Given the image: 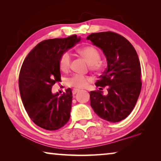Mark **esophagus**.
<instances>
[{
    "instance_id": "1",
    "label": "esophagus",
    "mask_w": 161,
    "mask_h": 161,
    "mask_svg": "<svg viewBox=\"0 0 161 161\" xmlns=\"http://www.w3.org/2000/svg\"><path fill=\"white\" fill-rule=\"evenodd\" d=\"M78 92H80V90H79V89H74L72 90V94H77Z\"/></svg>"
}]
</instances>
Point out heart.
Masks as SVG:
<instances>
[{"label":"heart","mask_w":161,"mask_h":161,"mask_svg":"<svg viewBox=\"0 0 161 161\" xmlns=\"http://www.w3.org/2000/svg\"><path fill=\"white\" fill-rule=\"evenodd\" d=\"M80 53L86 62L91 65V68L93 70H97L100 67L101 55L97 49L93 46H86L79 50ZM71 65V56L68 52L61 54L59 59V67L62 72H66L69 69ZM90 78L86 76L81 75H74L72 77L68 78L67 80V84L69 86L74 87L76 89H83L86 87L89 81Z\"/></svg>","instance_id":"heart-1"}]
</instances>
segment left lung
<instances>
[{"label": "left lung", "instance_id": "obj_1", "mask_svg": "<svg viewBox=\"0 0 161 161\" xmlns=\"http://www.w3.org/2000/svg\"><path fill=\"white\" fill-rule=\"evenodd\" d=\"M102 50L107 68L92 91L90 104L100 118L115 123L126 119L134 108L141 90V64L133 46L124 37L108 31L92 33L86 37ZM103 87L108 94L103 95Z\"/></svg>", "mask_w": 161, "mask_h": 161}]
</instances>
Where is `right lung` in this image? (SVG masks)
I'll list each match as a JSON object with an SVG mask.
<instances>
[{
	"mask_svg": "<svg viewBox=\"0 0 161 161\" xmlns=\"http://www.w3.org/2000/svg\"><path fill=\"white\" fill-rule=\"evenodd\" d=\"M80 38L74 35L38 43L26 57L19 75V89L27 114L37 126L48 130L63 127L70 118L72 93L68 89L60 97L52 87L61 80L59 59Z\"/></svg>",
	"mask_w": 161,
	"mask_h": 161,
	"instance_id": "right-lung-1",
	"label": "right lung"
}]
</instances>
